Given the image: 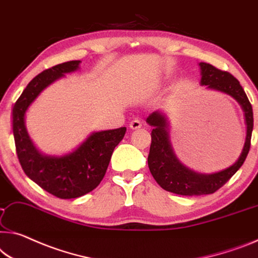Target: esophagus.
I'll return each instance as SVG.
<instances>
[{
  "label": "esophagus",
  "mask_w": 258,
  "mask_h": 258,
  "mask_svg": "<svg viewBox=\"0 0 258 258\" xmlns=\"http://www.w3.org/2000/svg\"><path fill=\"white\" fill-rule=\"evenodd\" d=\"M142 126V121L138 120V118H134V120L130 122V128L132 129H140Z\"/></svg>",
  "instance_id": "1"
}]
</instances>
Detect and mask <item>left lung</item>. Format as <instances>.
<instances>
[{"mask_svg":"<svg viewBox=\"0 0 258 258\" xmlns=\"http://www.w3.org/2000/svg\"><path fill=\"white\" fill-rule=\"evenodd\" d=\"M202 79L201 84L220 92L232 96L244 110L247 123V137L239 159L231 167L215 174H200L192 172L176 159L170 148L167 122L160 113L154 112L146 118V122L153 126L151 133V146L148 157V164L154 180L162 189L182 196H201L216 192L234 175L250 150L251 133L253 126L252 107L240 82L227 71L216 68L209 63L201 62Z\"/></svg>","mask_w":258,"mask_h":258,"instance_id":"left-lung-1","label":"left lung"}]
</instances>
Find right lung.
Instances as JSON below:
<instances>
[{
    "instance_id": "1",
    "label": "right lung",
    "mask_w": 258,
    "mask_h": 258,
    "mask_svg": "<svg viewBox=\"0 0 258 258\" xmlns=\"http://www.w3.org/2000/svg\"><path fill=\"white\" fill-rule=\"evenodd\" d=\"M81 61H69L43 70L31 81L13 109L16 153L24 172L51 195L70 200L97 188L104 179L115 146L123 140L125 126L93 133L77 150L63 157H46L34 148L25 126V112L43 89L64 74L78 69Z\"/></svg>"
}]
</instances>
